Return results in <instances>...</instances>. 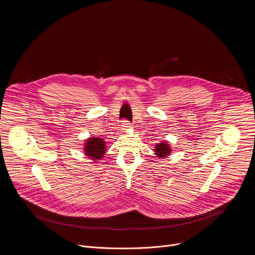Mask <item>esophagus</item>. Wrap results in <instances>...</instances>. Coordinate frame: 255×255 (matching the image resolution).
<instances>
[{
  "mask_svg": "<svg viewBox=\"0 0 255 255\" xmlns=\"http://www.w3.org/2000/svg\"><path fill=\"white\" fill-rule=\"evenodd\" d=\"M122 130H124V131H127L128 129H130L131 128V124L128 122V121H123L122 122Z\"/></svg>",
  "mask_w": 255,
  "mask_h": 255,
  "instance_id": "obj_1",
  "label": "esophagus"
}]
</instances>
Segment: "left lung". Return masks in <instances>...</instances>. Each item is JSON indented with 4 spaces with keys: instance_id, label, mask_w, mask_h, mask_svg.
<instances>
[{
    "instance_id": "8db88e82",
    "label": "left lung",
    "mask_w": 255,
    "mask_h": 255,
    "mask_svg": "<svg viewBox=\"0 0 255 255\" xmlns=\"http://www.w3.org/2000/svg\"><path fill=\"white\" fill-rule=\"evenodd\" d=\"M154 152H155V155L157 158H165V157L169 156L171 149H170L168 141H161V142L157 143L155 145Z\"/></svg>"
}]
</instances>
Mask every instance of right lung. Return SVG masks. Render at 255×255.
<instances>
[{
    "label": "right lung",
    "mask_w": 255,
    "mask_h": 255,
    "mask_svg": "<svg viewBox=\"0 0 255 255\" xmlns=\"http://www.w3.org/2000/svg\"><path fill=\"white\" fill-rule=\"evenodd\" d=\"M106 153V142L100 137H89L84 145V154L93 160L94 163L99 162Z\"/></svg>",
    "instance_id": "add662e5"
}]
</instances>
